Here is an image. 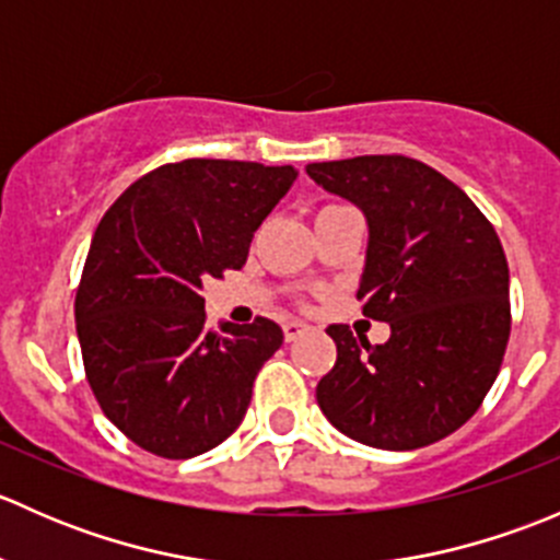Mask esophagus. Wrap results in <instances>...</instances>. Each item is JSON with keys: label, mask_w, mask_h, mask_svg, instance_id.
Here are the masks:
<instances>
[{"label": "esophagus", "mask_w": 560, "mask_h": 560, "mask_svg": "<svg viewBox=\"0 0 560 560\" xmlns=\"http://www.w3.org/2000/svg\"><path fill=\"white\" fill-rule=\"evenodd\" d=\"M306 330H308V325H303V322H298V319L284 322V338H287V341H298V338H301Z\"/></svg>", "instance_id": "obj_1"}]
</instances>
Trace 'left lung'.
<instances>
[{"label": "left lung", "instance_id": "1", "mask_svg": "<svg viewBox=\"0 0 560 560\" xmlns=\"http://www.w3.org/2000/svg\"><path fill=\"white\" fill-rule=\"evenodd\" d=\"M316 186L360 208L369 246L358 298L387 322L371 347L330 325L338 358L316 404L343 436L420 450L457 431L499 376L510 341V268L499 235L450 178L409 156H354L306 167Z\"/></svg>", "mask_w": 560, "mask_h": 560}]
</instances>
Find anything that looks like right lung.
<instances>
[{
    "label": "right lung",
    "mask_w": 560,
    "mask_h": 560,
    "mask_svg": "<svg viewBox=\"0 0 560 560\" xmlns=\"http://www.w3.org/2000/svg\"><path fill=\"white\" fill-rule=\"evenodd\" d=\"M295 167L184 160L135 180L103 217L75 298L86 380L105 417L171 460L222 444L284 332L273 319L206 325L202 287L244 268Z\"/></svg>",
    "instance_id": "add662e5"
}]
</instances>
